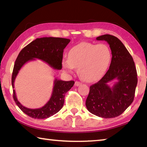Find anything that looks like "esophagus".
Listing matches in <instances>:
<instances>
[{
    "mask_svg": "<svg viewBox=\"0 0 147 147\" xmlns=\"http://www.w3.org/2000/svg\"><path fill=\"white\" fill-rule=\"evenodd\" d=\"M81 84H82V82H80L76 81L75 84H74V85H75V86H80Z\"/></svg>",
    "mask_w": 147,
    "mask_h": 147,
    "instance_id": "obj_1",
    "label": "esophagus"
}]
</instances>
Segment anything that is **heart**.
Here are the masks:
<instances>
[{"label": "heart", "instance_id": "obj_1", "mask_svg": "<svg viewBox=\"0 0 147 147\" xmlns=\"http://www.w3.org/2000/svg\"><path fill=\"white\" fill-rule=\"evenodd\" d=\"M111 58V51L107 45L83 42L72 47L69 51L68 58L62 61V66L68 73L77 68L79 76L83 80L91 82L104 75Z\"/></svg>", "mask_w": 147, "mask_h": 147}]
</instances>
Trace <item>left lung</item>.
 I'll return each mask as SVG.
<instances>
[{"mask_svg": "<svg viewBox=\"0 0 147 147\" xmlns=\"http://www.w3.org/2000/svg\"><path fill=\"white\" fill-rule=\"evenodd\" d=\"M96 40L108 42L112 58L106 73L90 86L86 106L93 115L106 119L116 117L134 101L138 84L135 63L123 43L115 36L104 34L96 38ZM115 79L118 82L110 88L108 82Z\"/></svg>", "mask_w": 147, "mask_h": 147, "instance_id": "left-lung-1", "label": "left lung"}]
</instances>
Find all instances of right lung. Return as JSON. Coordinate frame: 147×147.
Here are the masks:
<instances>
[{
    "label": "right lung",
    "instance_id": "right-lung-1",
    "mask_svg": "<svg viewBox=\"0 0 147 147\" xmlns=\"http://www.w3.org/2000/svg\"><path fill=\"white\" fill-rule=\"evenodd\" d=\"M70 39L61 38H37L21 50L14 64L11 76L12 88L19 71L24 64L35 58L39 59L48 63L55 69L62 68L63 50L70 42ZM74 82L63 81L56 79L53 93L50 100L41 108L29 109L23 106L17 100L16 91L13 90V97L17 106L27 115L34 119H47L58 113L64 104L67 92L73 86Z\"/></svg>",
    "mask_w": 147,
    "mask_h": 147
}]
</instances>
